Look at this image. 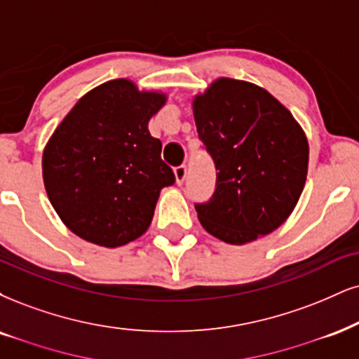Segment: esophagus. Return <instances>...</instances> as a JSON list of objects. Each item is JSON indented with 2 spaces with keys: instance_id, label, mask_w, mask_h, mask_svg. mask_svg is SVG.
Here are the masks:
<instances>
[{
  "instance_id": "esophagus-1",
  "label": "esophagus",
  "mask_w": 359,
  "mask_h": 359,
  "mask_svg": "<svg viewBox=\"0 0 359 359\" xmlns=\"http://www.w3.org/2000/svg\"><path fill=\"white\" fill-rule=\"evenodd\" d=\"M187 175H188V170H187V166H184V165L175 168L176 183H178V184H183L184 183V180H187Z\"/></svg>"
}]
</instances>
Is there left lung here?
Segmentation results:
<instances>
[{"instance_id":"1","label":"left lung","mask_w":359,"mask_h":359,"mask_svg":"<svg viewBox=\"0 0 359 359\" xmlns=\"http://www.w3.org/2000/svg\"><path fill=\"white\" fill-rule=\"evenodd\" d=\"M193 111L218 171L213 196L194 205L203 228L245 245L281 226L308 172V141L293 114L263 88L231 78L196 96Z\"/></svg>"}]
</instances>
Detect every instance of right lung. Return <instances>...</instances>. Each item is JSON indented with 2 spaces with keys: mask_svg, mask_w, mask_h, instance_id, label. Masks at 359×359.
Listing matches in <instances>:
<instances>
[{
  "mask_svg": "<svg viewBox=\"0 0 359 359\" xmlns=\"http://www.w3.org/2000/svg\"><path fill=\"white\" fill-rule=\"evenodd\" d=\"M165 101L113 79L83 96L53 133L43 153L44 188L79 238L116 248L148 229L159 191L176 181L161 141L148 131Z\"/></svg>",
  "mask_w": 359,
  "mask_h": 359,
  "instance_id": "add662e5",
  "label": "right lung"
}]
</instances>
